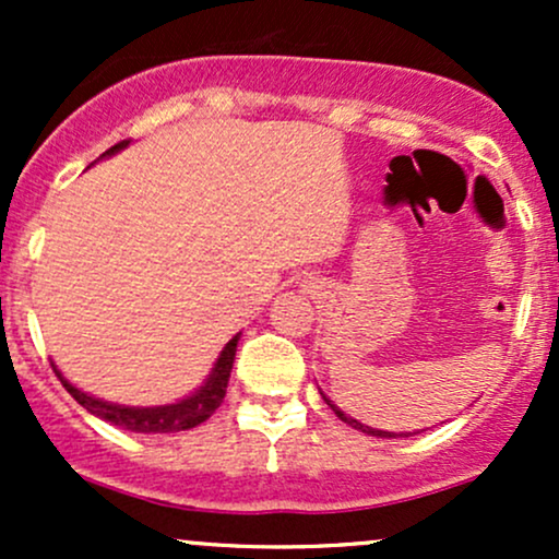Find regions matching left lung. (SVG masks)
<instances>
[{
	"mask_svg": "<svg viewBox=\"0 0 559 559\" xmlns=\"http://www.w3.org/2000/svg\"><path fill=\"white\" fill-rule=\"evenodd\" d=\"M323 400H325V404H329V407L333 409V413H336V418H338V420H344L346 426L357 428V431H362V433H368V436H381V439H396V436H409V433H391V431H378V428H370V426H365V423L355 420V418H349V415H344L342 409L336 407V404H331L329 396H323Z\"/></svg>",
	"mask_w": 559,
	"mask_h": 559,
	"instance_id": "left-lung-1",
	"label": "left lung"
}]
</instances>
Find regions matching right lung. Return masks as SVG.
Masks as SVG:
<instances>
[{
    "label": "right lung",
    "mask_w": 559,
    "mask_h": 559,
    "mask_svg": "<svg viewBox=\"0 0 559 559\" xmlns=\"http://www.w3.org/2000/svg\"><path fill=\"white\" fill-rule=\"evenodd\" d=\"M128 144H131V141H120V144L110 146L102 157H112L115 152L126 150ZM239 336L241 333H236V336L223 346L221 357H217L215 368L210 370L207 381H204L194 394L186 396V400H178L176 404H159V407H126V404L96 400V396L86 394V391L75 389L73 383L57 370V365H52V368L57 378L62 381V386L68 389V394L73 396L81 407H86L88 413L96 415V418L112 423V426L123 428V431H133V433H178V431H189V428L204 423L217 407H221L223 396H226V389H228L230 368H234Z\"/></svg>",
    "instance_id": "1"
}]
</instances>
